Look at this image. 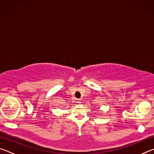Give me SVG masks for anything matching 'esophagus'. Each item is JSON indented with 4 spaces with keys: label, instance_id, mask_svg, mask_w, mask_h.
<instances>
[{
    "label": "esophagus",
    "instance_id": "34e87169",
    "mask_svg": "<svg viewBox=\"0 0 154 154\" xmlns=\"http://www.w3.org/2000/svg\"><path fill=\"white\" fill-rule=\"evenodd\" d=\"M77 103H81V100H80V99H77Z\"/></svg>",
    "mask_w": 154,
    "mask_h": 154
}]
</instances>
